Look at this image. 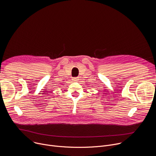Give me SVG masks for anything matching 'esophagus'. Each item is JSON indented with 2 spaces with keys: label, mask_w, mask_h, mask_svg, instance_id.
Segmentation results:
<instances>
[{
  "label": "esophagus",
  "mask_w": 156,
  "mask_h": 156,
  "mask_svg": "<svg viewBox=\"0 0 156 156\" xmlns=\"http://www.w3.org/2000/svg\"><path fill=\"white\" fill-rule=\"evenodd\" d=\"M72 80L73 81H78V77H75V78H73V79H72Z\"/></svg>",
  "instance_id": "obj_1"
}]
</instances>
